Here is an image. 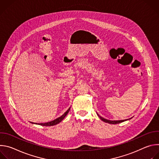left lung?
Listing matches in <instances>:
<instances>
[{
	"label": "left lung",
	"instance_id": "left-lung-1",
	"mask_svg": "<svg viewBox=\"0 0 159 159\" xmlns=\"http://www.w3.org/2000/svg\"><path fill=\"white\" fill-rule=\"evenodd\" d=\"M97 115H98V116H99V118L102 121H103L104 122H106V123H109V124H118V123L124 122V121H125L129 120H130V119L132 118H129V119L124 120H115V121H111V120H106V119H105V118L101 117V116H99V115L98 114V113H97Z\"/></svg>",
	"mask_w": 159,
	"mask_h": 159
}]
</instances>
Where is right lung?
<instances>
[{
  "label": "right lung",
  "instance_id": "1",
  "mask_svg": "<svg viewBox=\"0 0 159 159\" xmlns=\"http://www.w3.org/2000/svg\"><path fill=\"white\" fill-rule=\"evenodd\" d=\"M70 109V107L67 109V111L64 113L63 115H62L61 116L58 117V118L52 121H50V122H47V123H33V122H31V123L33 124H36V125H41V126H54V125H56L57 124H58L59 123H60L64 118L67 115L68 113H69V111Z\"/></svg>",
  "mask_w": 159,
  "mask_h": 159
}]
</instances>
